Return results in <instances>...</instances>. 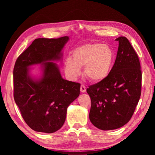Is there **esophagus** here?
Here are the masks:
<instances>
[{
	"label": "esophagus",
	"mask_w": 155,
	"mask_h": 155,
	"mask_svg": "<svg viewBox=\"0 0 155 155\" xmlns=\"http://www.w3.org/2000/svg\"><path fill=\"white\" fill-rule=\"evenodd\" d=\"M80 90H81V92H85L86 91V87H85V86L83 85V84H82V85H81V88H80Z\"/></svg>",
	"instance_id": "1"
}]
</instances>
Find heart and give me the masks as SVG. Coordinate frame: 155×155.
Returning a JSON list of instances; mask_svg holds the SVG:
<instances>
[{"label": "heart", "instance_id": "1", "mask_svg": "<svg viewBox=\"0 0 155 155\" xmlns=\"http://www.w3.org/2000/svg\"><path fill=\"white\" fill-rule=\"evenodd\" d=\"M72 58L64 60L65 74L70 78H76L84 66V74L89 80L98 82L109 75L114 61V52L107 44L87 43L73 50Z\"/></svg>", "mask_w": 155, "mask_h": 155}]
</instances>
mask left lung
Instances as JSON below:
<instances>
[{"label":"left lung","instance_id":"left-lung-1","mask_svg":"<svg viewBox=\"0 0 155 155\" xmlns=\"http://www.w3.org/2000/svg\"><path fill=\"white\" fill-rule=\"evenodd\" d=\"M116 59L109 75L90 85L89 114L94 126L109 130L123 127L130 120L140 98L141 71L140 60L129 41L119 37Z\"/></svg>","mask_w":155,"mask_h":155}]
</instances>
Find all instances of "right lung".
<instances>
[{
	"label": "right lung",
	"instance_id": "add662e5",
	"mask_svg": "<svg viewBox=\"0 0 155 155\" xmlns=\"http://www.w3.org/2000/svg\"><path fill=\"white\" fill-rule=\"evenodd\" d=\"M68 36L38 38L18 57L14 68V98L23 119L37 132L52 133L64 125L67 109L79 96L81 84L61 77L54 61L61 60ZM40 64L39 79L30 74L31 65Z\"/></svg>",
	"mask_w": 155,
	"mask_h": 155
}]
</instances>
